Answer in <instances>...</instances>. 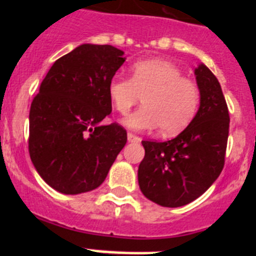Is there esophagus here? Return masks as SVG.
Segmentation results:
<instances>
[{"mask_svg": "<svg viewBox=\"0 0 256 256\" xmlns=\"http://www.w3.org/2000/svg\"><path fill=\"white\" fill-rule=\"evenodd\" d=\"M126 138H128V141L130 142H138L140 141L138 136L133 134L132 132H128V134H126Z\"/></svg>", "mask_w": 256, "mask_h": 256, "instance_id": "1", "label": "esophagus"}]
</instances>
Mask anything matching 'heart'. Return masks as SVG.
Here are the masks:
<instances>
[{
  "mask_svg": "<svg viewBox=\"0 0 256 256\" xmlns=\"http://www.w3.org/2000/svg\"><path fill=\"white\" fill-rule=\"evenodd\" d=\"M108 94L112 108L123 115L142 97L144 106L126 118L124 124L136 130L160 126L164 136H176L187 128L201 101L198 83L183 76L178 66L160 58L133 64L130 79L112 78Z\"/></svg>",
  "mask_w": 256,
  "mask_h": 256,
  "instance_id": "heart-1",
  "label": "heart"
}]
</instances>
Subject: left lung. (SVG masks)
I'll list each match as a JSON object with an SVG mask.
<instances>
[{
	"label": "left lung",
	"instance_id": "8db88e82",
	"mask_svg": "<svg viewBox=\"0 0 256 256\" xmlns=\"http://www.w3.org/2000/svg\"><path fill=\"white\" fill-rule=\"evenodd\" d=\"M200 108L186 130L170 141H142L140 188L148 200L178 208L196 200L223 170L230 112L214 74L201 64L195 70Z\"/></svg>",
	"mask_w": 256,
	"mask_h": 256
}]
</instances>
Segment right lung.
<instances>
[{
	"instance_id": "1",
	"label": "right lung",
	"mask_w": 256,
	"mask_h": 256,
	"mask_svg": "<svg viewBox=\"0 0 256 256\" xmlns=\"http://www.w3.org/2000/svg\"><path fill=\"white\" fill-rule=\"evenodd\" d=\"M124 52L110 44H82L58 58L29 112V155L56 191L76 195L105 180L126 142L120 124L101 126L112 108L108 84Z\"/></svg>"
}]
</instances>
